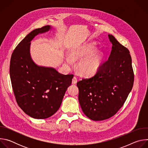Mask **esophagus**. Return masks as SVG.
Returning a JSON list of instances; mask_svg holds the SVG:
<instances>
[{"instance_id":"esophagus-1","label":"esophagus","mask_w":148,"mask_h":148,"mask_svg":"<svg viewBox=\"0 0 148 148\" xmlns=\"http://www.w3.org/2000/svg\"><path fill=\"white\" fill-rule=\"evenodd\" d=\"M77 82V78L75 77H74L73 79H72V84H75Z\"/></svg>"}]
</instances>
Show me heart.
<instances>
[{"label": "heart", "mask_w": 148, "mask_h": 148, "mask_svg": "<svg viewBox=\"0 0 148 148\" xmlns=\"http://www.w3.org/2000/svg\"><path fill=\"white\" fill-rule=\"evenodd\" d=\"M96 45L94 42L84 45L78 48L71 49L70 57L66 58L69 65H72L74 60L81 59L78 64L79 73L83 75L89 76L94 74L98 70L103 58L101 51L95 50Z\"/></svg>", "instance_id": "1"}]
</instances>
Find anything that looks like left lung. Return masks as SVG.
I'll return each instance as SVG.
<instances>
[{"mask_svg": "<svg viewBox=\"0 0 148 148\" xmlns=\"http://www.w3.org/2000/svg\"><path fill=\"white\" fill-rule=\"evenodd\" d=\"M108 37L112 46L108 60L95 75L77 83L81 108L93 121H103L114 116L123 106L134 81L129 50L112 34Z\"/></svg>", "mask_w": 148, "mask_h": 148, "instance_id": "8db88e82", "label": "left lung"}]
</instances>
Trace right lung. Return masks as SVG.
<instances>
[{
    "label": "right lung",
    "mask_w": 148,
    "mask_h": 148,
    "mask_svg": "<svg viewBox=\"0 0 148 148\" xmlns=\"http://www.w3.org/2000/svg\"><path fill=\"white\" fill-rule=\"evenodd\" d=\"M51 29L49 25L32 31L17 46L10 59V77L17 103L35 119L47 118L58 111L74 77L60 74L53 67L38 66L32 58V40Z\"/></svg>",
    "instance_id": "add662e5"
}]
</instances>
